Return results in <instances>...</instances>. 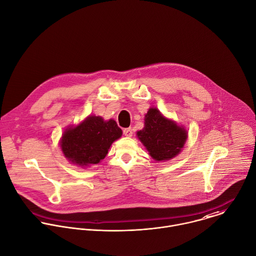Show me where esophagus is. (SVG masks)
<instances>
[{
    "label": "esophagus",
    "mask_w": 256,
    "mask_h": 256,
    "mask_svg": "<svg viewBox=\"0 0 256 256\" xmlns=\"http://www.w3.org/2000/svg\"><path fill=\"white\" fill-rule=\"evenodd\" d=\"M123 133H124V135L126 136V137H131L132 135H133V131H132V128H125L124 130H123Z\"/></svg>",
    "instance_id": "1"
}]
</instances>
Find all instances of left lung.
Segmentation results:
<instances>
[{"label":"left lung","mask_w":256,"mask_h":256,"mask_svg":"<svg viewBox=\"0 0 256 256\" xmlns=\"http://www.w3.org/2000/svg\"><path fill=\"white\" fill-rule=\"evenodd\" d=\"M144 120V128L137 136L150 156L159 162L176 157L186 141V130L166 118L156 107L148 110Z\"/></svg>","instance_id":"1"}]
</instances>
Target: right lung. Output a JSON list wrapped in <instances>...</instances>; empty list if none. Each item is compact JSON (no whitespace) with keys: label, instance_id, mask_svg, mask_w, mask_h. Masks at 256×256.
<instances>
[{"label":"right lung","instance_id":"add662e5","mask_svg":"<svg viewBox=\"0 0 256 256\" xmlns=\"http://www.w3.org/2000/svg\"><path fill=\"white\" fill-rule=\"evenodd\" d=\"M121 136L122 130L116 121H104L100 116L90 115L78 126L66 129L60 148L70 163L84 168L100 163L111 144Z\"/></svg>","mask_w":256,"mask_h":256}]
</instances>
